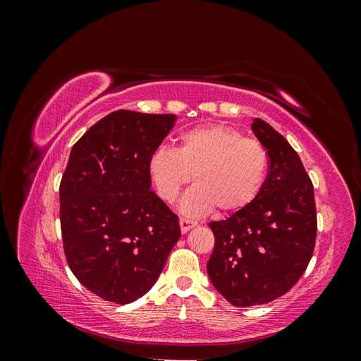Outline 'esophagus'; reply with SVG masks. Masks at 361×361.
Segmentation results:
<instances>
[{"label":"esophagus","mask_w":361,"mask_h":361,"mask_svg":"<svg viewBox=\"0 0 361 361\" xmlns=\"http://www.w3.org/2000/svg\"><path fill=\"white\" fill-rule=\"evenodd\" d=\"M179 224H180V231H182V233H187V232H190V231H191L192 227L197 226V223H194V221H191V220H187V218H180Z\"/></svg>","instance_id":"34e87169"}]
</instances>
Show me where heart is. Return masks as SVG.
<instances>
[{"label": "heart", "instance_id": "1", "mask_svg": "<svg viewBox=\"0 0 361 361\" xmlns=\"http://www.w3.org/2000/svg\"><path fill=\"white\" fill-rule=\"evenodd\" d=\"M147 171L159 197L176 202L182 188L191 180L180 211L200 216L215 206L235 212L253 202L265 183L268 152L257 140L245 138L226 125H203L187 129L178 147L159 146L152 152Z\"/></svg>", "mask_w": 361, "mask_h": 361}]
</instances>
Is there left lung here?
I'll return each instance as SVG.
<instances>
[{
  "label": "left lung",
  "mask_w": 361,
  "mask_h": 361,
  "mask_svg": "<svg viewBox=\"0 0 361 361\" xmlns=\"http://www.w3.org/2000/svg\"><path fill=\"white\" fill-rule=\"evenodd\" d=\"M251 130L268 152L264 187L248 206L209 223L215 245L207 276L236 307L285 295L304 274L316 239L313 185L298 154L262 118Z\"/></svg>",
  "instance_id": "left-lung-1"
}]
</instances>
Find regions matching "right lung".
Segmentation results:
<instances>
[{"label":"right lung","mask_w":361,"mask_h":361,"mask_svg":"<svg viewBox=\"0 0 361 361\" xmlns=\"http://www.w3.org/2000/svg\"><path fill=\"white\" fill-rule=\"evenodd\" d=\"M174 122V114L113 111L71 150L60 183L64 255L81 285L106 301L147 293L180 238L178 215L150 191L147 171Z\"/></svg>","instance_id":"add662e5"}]
</instances>
